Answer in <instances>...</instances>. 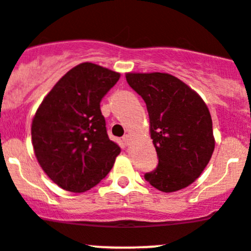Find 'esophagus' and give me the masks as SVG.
Segmentation results:
<instances>
[{"label": "esophagus", "instance_id": "1", "mask_svg": "<svg viewBox=\"0 0 251 251\" xmlns=\"http://www.w3.org/2000/svg\"><path fill=\"white\" fill-rule=\"evenodd\" d=\"M130 140H131V135H128V133H126L125 136L123 137V141H124V144H125V145H128Z\"/></svg>", "mask_w": 251, "mask_h": 251}]
</instances>
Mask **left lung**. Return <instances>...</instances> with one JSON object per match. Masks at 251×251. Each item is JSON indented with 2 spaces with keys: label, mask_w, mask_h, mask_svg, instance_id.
Returning <instances> with one entry per match:
<instances>
[{
  "label": "left lung",
  "mask_w": 251,
  "mask_h": 251,
  "mask_svg": "<svg viewBox=\"0 0 251 251\" xmlns=\"http://www.w3.org/2000/svg\"><path fill=\"white\" fill-rule=\"evenodd\" d=\"M128 85L146 102L158 165L145 179L171 193L193 183L214 151L210 112L202 98L167 73H127Z\"/></svg>",
  "instance_id": "8db88e82"
}]
</instances>
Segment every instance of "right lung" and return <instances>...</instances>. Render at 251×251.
<instances>
[{
	"label": "right lung",
	"mask_w": 251,
	"mask_h": 251,
	"mask_svg": "<svg viewBox=\"0 0 251 251\" xmlns=\"http://www.w3.org/2000/svg\"><path fill=\"white\" fill-rule=\"evenodd\" d=\"M120 74L81 63L59 79L32 121V144L39 165L65 191L81 193L112 168L120 147L109 139L100 101Z\"/></svg>",
	"instance_id": "right-lung-1"
}]
</instances>
